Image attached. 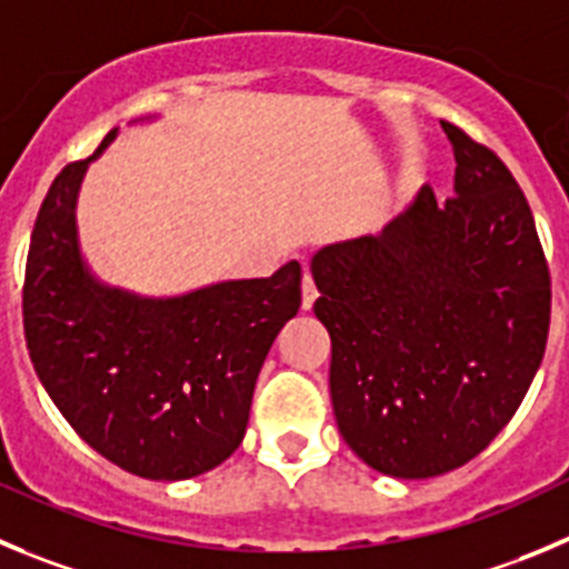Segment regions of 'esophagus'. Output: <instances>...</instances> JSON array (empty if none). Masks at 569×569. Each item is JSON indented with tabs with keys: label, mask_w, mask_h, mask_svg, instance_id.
<instances>
[{
	"label": "esophagus",
	"mask_w": 569,
	"mask_h": 569,
	"mask_svg": "<svg viewBox=\"0 0 569 569\" xmlns=\"http://www.w3.org/2000/svg\"><path fill=\"white\" fill-rule=\"evenodd\" d=\"M317 297H320V291H317L315 274H311L309 269H306V272H302V309L309 311L311 306H315Z\"/></svg>",
	"instance_id": "obj_1"
}]
</instances>
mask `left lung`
I'll list each match as a JSON object with an SVG mask.
<instances>
[{
    "label": "left lung",
    "mask_w": 569,
    "mask_h": 569,
    "mask_svg": "<svg viewBox=\"0 0 569 569\" xmlns=\"http://www.w3.org/2000/svg\"><path fill=\"white\" fill-rule=\"evenodd\" d=\"M440 126L455 196L438 204L427 184L379 236L311 260L339 432L405 480L458 469L502 432L550 331V269L522 188L491 148Z\"/></svg>",
    "instance_id": "8db88e82"
}]
</instances>
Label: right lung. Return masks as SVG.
Listing matches in <instances>:
<instances>
[{
    "instance_id": "add662e5",
    "label": "right lung",
    "mask_w": 569,
    "mask_h": 569,
    "mask_svg": "<svg viewBox=\"0 0 569 569\" xmlns=\"http://www.w3.org/2000/svg\"><path fill=\"white\" fill-rule=\"evenodd\" d=\"M89 159L52 179L30 238L21 317L30 359L61 416L94 452L148 480H188L243 440L254 381L300 309V263L171 300L100 286L76 241Z\"/></svg>"
}]
</instances>
